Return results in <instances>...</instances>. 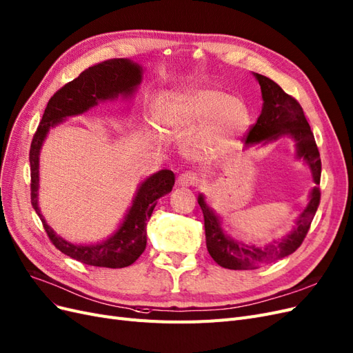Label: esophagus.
<instances>
[{
    "mask_svg": "<svg viewBox=\"0 0 353 353\" xmlns=\"http://www.w3.org/2000/svg\"><path fill=\"white\" fill-rule=\"evenodd\" d=\"M197 182H199V176L196 174H194V172H184V174H181L178 176L176 184L179 187H192V185H196Z\"/></svg>",
    "mask_w": 353,
    "mask_h": 353,
    "instance_id": "esophagus-1",
    "label": "esophagus"
}]
</instances>
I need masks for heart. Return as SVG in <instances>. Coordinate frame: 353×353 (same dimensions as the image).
Returning <instances> with one entry per match:
<instances>
[{
  "instance_id": "1",
  "label": "heart",
  "mask_w": 353,
  "mask_h": 353,
  "mask_svg": "<svg viewBox=\"0 0 353 353\" xmlns=\"http://www.w3.org/2000/svg\"><path fill=\"white\" fill-rule=\"evenodd\" d=\"M157 117L168 134H184L194 128L184 148L194 159H205L232 145L250 125L245 105L214 89L168 92Z\"/></svg>"
}]
</instances>
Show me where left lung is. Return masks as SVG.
Returning <instances> with one entry per match:
<instances>
[{
  "label": "left lung",
  "instance_id": "obj_1",
  "mask_svg": "<svg viewBox=\"0 0 353 353\" xmlns=\"http://www.w3.org/2000/svg\"><path fill=\"white\" fill-rule=\"evenodd\" d=\"M255 80L261 88L263 108L257 123L250 130L245 148L255 144L265 145L282 137L292 139L296 149V159H302L310 168L315 184H320L321 176V159L315 144L314 134L308 121L303 115L301 105L292 96L283 92L277 83L269 77L252 72ZM204 216L205 245L212 259L230 270H247L257 269L263 264L288 257L295 252L305 238L312 219L320 204V188L314 187L310 192L308 204L296 217L294 228L290 229L282 239L273 241L272 244L264 247L248 245L230 238L222 228V221L210 205L205 203L203 194L197 199Z\"/></svg>",
  "mask_w": 353,
  "mask_h": 353
}]
</instances>
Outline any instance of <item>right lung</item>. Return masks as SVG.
<instances>
[{"instance_id":"add662e5","label":"right lung","mask_w":353,"mask_h":353,"mask_svg":"<svg viewBox=\"0 0 353 353\" xmlns=\"http://www.w3.org/2000/svg\"><path fill=\"white\" fill-rule=\"evenodd\" d=\"M143 80V67L128 58L108 59L84 70L72 81L61 88L48 102L41 124L36 130L30 144V199L34 212L38 213L52 244L68 257L94 267L123 269L134 263L148 244L145 226L154 205L165 194L171 192L175 175L169 169H162L145 178L136 191L130 209L115 232L96 244H72L57 235L46 223L39 209V154L43 141L51 128L64 123L70 117H77L99 102L127 99L134 94Z\"/></svg>"}]
</instances>
